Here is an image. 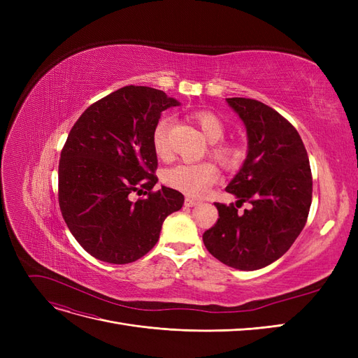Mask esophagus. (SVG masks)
<instances>
[{
	"label": "esophagus",
	"instance_id": "34e87169",
	"mask_svg": "<svg viewBox=\"0 0 358 358\" xmlns=\"http://www.w3.org/2000/svg\"><path fill=\"white\" fill-rule=\"evenodd\" d=\"M200 201L199 200H194L191 197H187L185 199V206H188V208H194V206H197Z\"/></svg>",
	"mask_w": 358,
	"mask_h": 358
}]
</instances>
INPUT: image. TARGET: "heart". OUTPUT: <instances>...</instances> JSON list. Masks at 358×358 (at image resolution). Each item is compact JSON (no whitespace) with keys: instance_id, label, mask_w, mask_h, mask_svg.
I'll use <instances>...</instances> for the list:
<instances>
[{"instance_id":"obj_1","label":"heart","mask_w":358,"mask_h":358,"mask_svg":"<svg viewBox=\"0 0 358 358\" xmlns=\"http://www.w3.org/2000/svg\"><path fill=\"white\" fill-rule=\"evenodd\" d=\"M192 121L196 124L203 136L208 138L212 145V155L218 159L225 167L233 169L239 164L242 159V150L236 145L220 143L225 136V125L220 116L212 112H196L192 115ZM170 119L162 117L154 128L152 143L155 154L166 159L170 155L169 136ZM218 169L209 161L196 162V164H179L169 169L164 173V182L169 187L175 188L187 196L200 197L208 191L213 183L218 180Z\"/></svg>"}]
</instances>
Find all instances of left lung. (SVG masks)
Masks as SVG:
<instances>
[{
    "mask_svg": "<svg viewBox=\"0 0 358 358\" xmlns=\"http://www.w3.org/2000/svg\"><path fill=\"white\" fill-rule=\"evenodd\" d=\"M246 128L248 152L227 185L236 206L215 203L220 218L203 234L204 246L221 263L258 270L282 257L306 224L312 201L308 152L297 129L272 107L251 99H225Z\"/></svg>",
    "mask_w": 358,
    "mask_h": 358,
    "instance_id": "obj_1",
    "label": "left lung"
}]
</instances>
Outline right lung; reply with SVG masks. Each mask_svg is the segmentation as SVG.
<instances>
[{
    "mask_svg": "<svg viewBox=\"0 0 358 358\" xmlns=\"http://www.w3.org/2000/svg\"><path fill=\"white\" fill-rule=\"evenodd\" d=\"M180 103L149 86H124L90 106L71 128L58 169L59 208L69 230L100 262L128 264L159 239L183 196L154 175L161 113ZM145 198L131 200L133 192Z\"/></svg>",
    "mask_w": 358,
    "mask_h": 358,
    "instance_id": "add662e5",
    "label": "right lung"
}]
</instances>
